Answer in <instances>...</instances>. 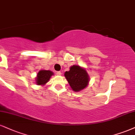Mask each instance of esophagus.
<instances>
[{"label": "esophagus", "instance_id": "obj_1", "mask_svg": "<svg viewBox=\"0 0 135 135\" xmlns=\"http://www.w3.org/2000/svg\"><path fill=\"white\" fill-rule=\"evenodd\" d=\"M56 74L57 75H61V72H56Z\"/></svg>", "mask_w": 135, "mask_h": 135}]
</instances>
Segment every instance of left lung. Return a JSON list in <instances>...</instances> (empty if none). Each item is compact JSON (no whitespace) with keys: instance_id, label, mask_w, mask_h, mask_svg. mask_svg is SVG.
Segmentation results:
<instances>
[{"instance_id":"1","label":"left lung","mask_w":135,"mask_h":135,"mask_svg":"<svg viewBox=\"0 0 135 135\" xmlns=\"http://www.w3.org/2000/svg\"><path fill=\"white\" fill-rule=\"evenodd\" d=\"M64 75L74 92L80 91L89 84V76L87 71L79 65L71 66L70 70L65 72Z\"/></svg>"}]
</instances>
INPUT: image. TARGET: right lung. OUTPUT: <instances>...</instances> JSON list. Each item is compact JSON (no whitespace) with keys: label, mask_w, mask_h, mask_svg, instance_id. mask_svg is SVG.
I'll list each match as a JSON object with an SVG mask.
<instances>
[{"label":"right lung","mask_w":135,"mask_h":135,"mask_svg":"<svg viewBox=\"0 0 135 135\" xmlns=\"http://www.w3.org/2000/svg\"><path fill=\"white\" fill-rule=\"evenodd\" d=\"M53 75V72L51 71L41 70L38 73L36 77V84L38 85H45Z\"/></svg>","instance_id":"1"}]
</instances>
